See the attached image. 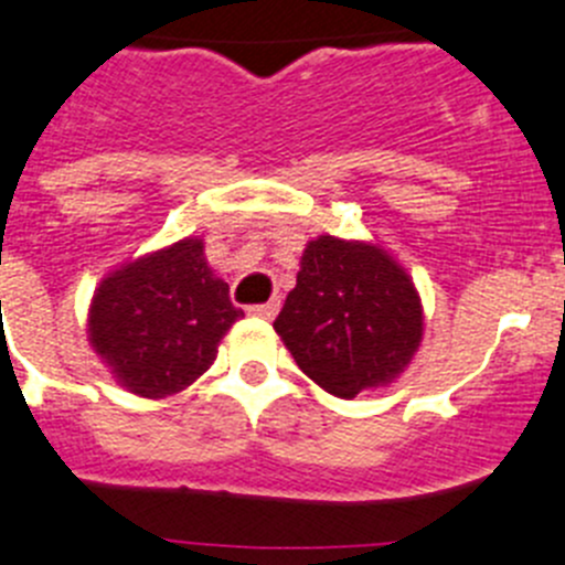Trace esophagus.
<instances>
[{
	"mask_svg": "<svg viewBox=\"0 0 565 565\" xmlns=\"http://www.w3.org/2000/svg\"><path fill=\"white\" fill-rule=\"evenodd\" d=\"M276 312H278L276 300H270V303H258V307L247 309V315H250V318H258V320H273L276 318Z\"/></svg>",
	"mask_w": 565,
	"mask_h": 565,
	"instance_id": "1",
	"label": "esophagus"
}]
</instances>
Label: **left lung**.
I'll return each instance as SVG.
<instances>
[{
  "label": "left lung",
  "mask_w": 565,
  "mask_h": 565,
  "mask_svg": "<svg viewBox=\"0 0 565 565\" xmlns=\"http://www.w3.org/2000/svg\"><path fill=\"white\" fill-rule=\"evenodd\" d=\"M298 367L337 398L390 387L424 340L413 276L379 242H307L298 284L273 323Z\"/></svg>",
  "instance_id": "1"
}]
</instances>
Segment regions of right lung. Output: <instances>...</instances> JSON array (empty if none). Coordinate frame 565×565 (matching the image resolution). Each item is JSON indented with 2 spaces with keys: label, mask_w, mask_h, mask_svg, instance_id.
Wrapping results in <instances>:
<instances>
[{
  "label": "right lung",
  "mask_w": 565,
  "mask_h": 565,
  "mask_svg": "<svg viewBox=\"0 0 565 565\" xmlns=\"http://www.w3.org/2000/svg\"><path fill=\"white\" fill-rule=\"evenodd\" d=\"M239 318L205 242L186 236L110 270L94 289L86 334L119 387L167 398L209 371Z\"/></svg>",
  "instance_id": "add662e5"
}]
</instances>
